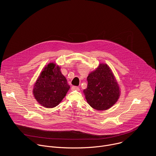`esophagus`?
Instances as JSON below:
<instances>
[{
  "label": "esophagus",
  "mask_w": 156,
  "mask_h": 156,
  "mask_svg": "<svg viewBox=\"0 0 156 156\" xmlns=\"http://www.w3.org/2000/svg\"><path fill=\"white\" fill-rule=\"evenodd\" d=\"M71 90H72V91H75V90H76V91H79V90H80V88H79L78 86H73L72 87Z\"/></svg>",
  "instance_id": "obj_1"
}]
</instances>
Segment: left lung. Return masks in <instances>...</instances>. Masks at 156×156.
I'll return each instance as SVG.
<instances>
[{
	"mask_svg": "<svg viewBox=\"0 0 156 156\" xmlns=\"http://www.w3.org/2000/svg\"><path fill=\"white\" fill-rule=\"evenodd\" d=\"M87 86L84 90L87 103L97 110H105L118 101L119 85L109 66L100 63L98 67L87 77Z\"/></svg>",
	"mask_w": 156,
	"mask_h": 156,
	"instance_id": "left-lung-1",
	"label": "left lung"
}]
</instances>
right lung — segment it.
I'll return each mask as SVG.
<instances>
[{
  "label": "right lung",
  "instance_id": "right-lung-1",
  "mask_svg": "<svg viewBox=\"0 0 156 156\" xmlns=\"http://www.w3.org/2000/svg\"><path fill=\"white\" fill-rule=\"evenodd\" d=\"M60 68L55 63H49L37 78L33 90L34 98L42 106L53 108L58 105L70 89Z\"/></svg>",
  "mask_w": 156,
  "mask_h": 156
}]
</instances>
